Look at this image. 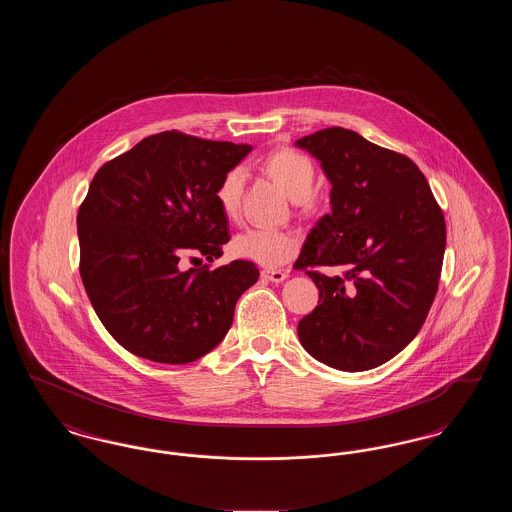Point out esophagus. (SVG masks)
<instances>
[{"label": "esophagus", "mask_w": 512, "mask_h": 512, "mask_svg": "<svg viewBox=\"0 0 512 512\" xmlns=\"http://www.w3.org/2000/svg\"><path fill=\"white\" fill-rule=\"evenodd\" d=\"M261 276L268 280V282H274V284H280L288 278V272L286 270H261Z\"/></svg>", "instance_id": "34e87169"}]
</instances>
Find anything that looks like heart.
<instances>
[{
  "label": "heart",
  "mask_w": 512,
  "mask_h": 512,
  "mask_svg": "<svg viewBox=\"0 0 512 512\" xmlns=\"http://www.w3.org/2000/svg\"><path fill=\"white\" fill-rule=\"evenodd\" d=\"M263 171L274 178L293 201H303L315 190L317 171L313 161L292 147H280L267 155ZM245 172L242 167H232L222 174L215 190L224 217L234 219L240 211ZM299 249V238L288 230L276 228H249L232 240L234 255L253 261L263 267H278L292 259Z\"/></svg>",
  "instance_id": "b5f03b06"
}]
</instances>
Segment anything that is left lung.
I'll use <instances>...</instances> for the list:
<instances>
[{"mask_svg":"<svg viewBox=\"0 0 512 512\" xmlns=\"http://www.w3.org/2000/svg\"><path fill=\"white\" fill-rule=\"evenodd\" d=\"M295 146L315 155L332 182V211L295 261L318 288L315 311L297 324L299 341L338 370L384 365L420 332L438 293L443 211L407 155L353 130L324 128Z\"/></svg>","mask_w":512,"mask_h":512,"instance_id":"left-lung-1","label":"left lung"}]
</instances>
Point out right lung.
I'll return each mask as SVG.
<instances>
[{
	"label": "right lung",
	"instance_id": "add662e5",
	"mask_svg": "<svg viewBox=\"0 0 512 512\" xmlns=\"http://www.w3.org/2000/svg\"><path fill=\"white\" fill-rule=\"evenodd\" d=\"M251 151L176 130L147 136L94 176L76 224L80 278L107 332L142 359L186 365L224 340L251 261L180 270L184 253L213 263L230 240L215 190Z\"/></svg>",
	"mask_w": 512,
	"mask_h": 512
}]
</instances>
